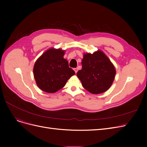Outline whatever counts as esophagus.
Listing matches in <instances>:
<instances>
[{"label": "esophagus", "mask_w": 147, "mask_h": 147, "mask_svg": "<svg viewBox=\"0 0 147 147\" xmlns=\"http://www.w3.org/2000/svg\"><path fill=\"white\" fill-rule=\"evenodd\" d=\"M74 71H75V72L77 74V71H78V69L77 68H74Z\"/></svg>", "instance_id": "obj_1"}]
</instances>
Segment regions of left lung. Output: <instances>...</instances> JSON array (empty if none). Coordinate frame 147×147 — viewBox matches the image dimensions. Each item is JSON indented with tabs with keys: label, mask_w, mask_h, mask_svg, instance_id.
<instances>
[{
	"label": "left lung",
	"mask_w": 147,
	"mask_h": 147,
	"mask_svg": "<svg viewBox=\"0 0 147 147\" xmlns=\"http://www.w3.org/2000/svg\"><path fill=\"white\" fill-rule=\"evenodd\" d=\"M82 64V69L77 75L84 89L94 94L109 90L115 79L116 70L103 52L98 50L93 54L85 53Z\"/></svg>",
	"instance_id": "obj_1"
}]
</instances>
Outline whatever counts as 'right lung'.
I'll return each instance as SVG.
<instances>
[{
    "mask_svg": "<svg viewBox=\"0 0 147 147\" xmlns=\"http://www.w3.org/2000/svg\"><path fill=\"white\" fill-rule=\"evenodd\" d=\"M65 51L50 48L39 57L34 66V76L38 87L53 93L63 88L68 80L75 74L64 58Z\"/></svg>",
    "mask_w": 147,
    "mask_h": 147,
    "instance_id": "1",
    "label": "right lung"
}]
</instances>
